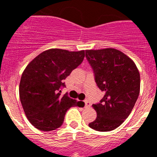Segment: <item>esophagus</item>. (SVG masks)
I'll return each instance as SVG.
<instances>
[{"label":"esophagus","instance_id":"1","mask_svg":"<svg viewBox=\"0 0 157 157\" xmlns=\"http://www.w3.org/2000/svg\"><path fill=\"white\" fill-rule=\"evenodd\" d=\"M90 105H91L90 101H89L88 100H86V101H85V107H86V108H88V107H90Z\"/></svg>","mask_w":157,"mask_h":157}]
</instances>
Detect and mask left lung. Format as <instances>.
I'll use <instances>...</instances> for the list:
<instances>
[{
  "instance_id": "8db88e82",
  "label": "left lung",
  "mask_w": 157,
  "mask_h": 157,
  "mask_svg": "<svg viewBox=\"0 0 157 157\" xmlns=\"http://www.w3.org/2000/svg\"><path fill=\"white\" fill-rule=\"evenodd\" d=\"M98 88L105 92L99 103L93 105L97 118L89 127L110 131L120 127L132 111L140 93V74L135 63L115 48L86 50Z\"/></svg>"
}]
</instances>
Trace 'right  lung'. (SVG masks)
<instances>
[{
    "label": "right lung",
    "instance_id": "add662e5",
    "mask_svg": "<svg viewBox=\"0 0 157 157\" xmlns=\"http://www.w3.org/2000/svg\"><path fill=\"white\" fill-rule=\"evenodd\" d=\"M85 51L51 48L36 56L25 68L19 83V98L32 125L50 131L63 124L67 111L78 102L60 95L63 80L79 66Z\"/></svg>",
    "mask_w": 157,
    "mask_h": 157
}]
</instances>
